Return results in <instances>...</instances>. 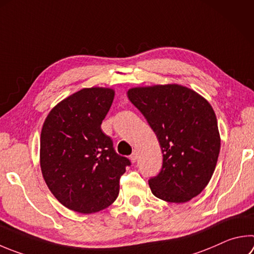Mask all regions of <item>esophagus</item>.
I'll use <instances>...</instances> for the list:
<instances>
[{
    "label": "esophagus",
    "instance_id": "esophagus-1",
    "mask_svg": "<svg viewBox=\"0 0 254 254\" xmlns=\"http://www.w3.org/2000/svg\"><path fill=\"white\" fill-rule=\"evenodd\" d=\"M137 158H139V151H137V150H134V151H133V153L131 154L130 159H131L132 162H135V161L137 160Z\"/></svg>",
    "mask_w": 254,
    "mask_h": 254
}]
</instances>
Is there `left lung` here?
<instances>
[{"label":"left lung","instance_id":"1","mask_svg":"<svg viewBox=\"0 0 254 254\" xmlns=\"http://www.w3.org/2000/svg\"><path fill=\"white\" fill-rule=\"evenodd\" d=\"M127 98L158 136L162 169L149 180L153 194L183 203L203 191L220 153V133L210 103L179 84L133 87Z\"/></svg>","mask_w":254,"mask_h":254}]
</instances>
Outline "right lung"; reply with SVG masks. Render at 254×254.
Masks as SVG:
<instances>
[{"label": "right lung", "instance_id": "add662e5", "mask_svg": "<svg viewBox=\"0 0 254 254\" xmlns=\"http://www.w3.org/2000/svg\"><path fill=\"white\" fill-rule=\"evenodd\" d=\"M113 99L114 90L108 87L77 91L51 110L41 132L44 181L59 202L79 213L111 205L120 178L131 164L101 128Z\"/></svg>", "mask_w": 254, "mask_h": 254}]
</instances>
